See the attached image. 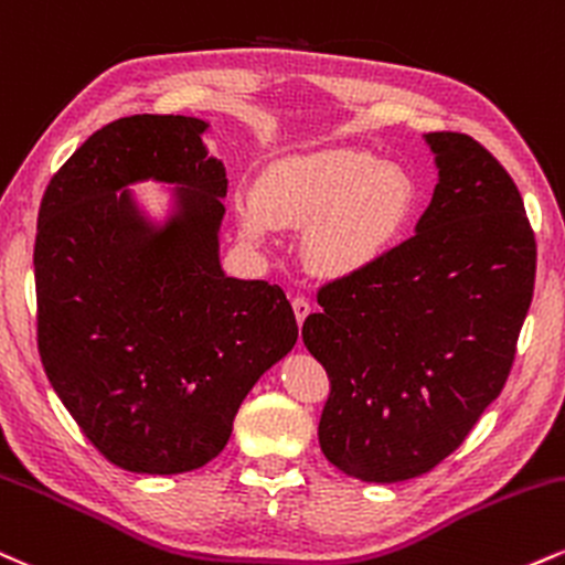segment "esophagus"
<instances>
[{
  "label": "esophagus",
  "instance_id": "esophagus-1",
  "mask_svg": "<svg viewBox=\"0 0 565 565\" xmlns=\"http://www.w3.org/2000/svg\"><path fill=\"white\" fill-rule=\"evenodd\" d=\"M291 308H295V318H297V323H305V318L310 316V302L305 300V297H295V300H291Z\"/></svg>",
  "mask_w": 565,
  "mask_h": 565
}]
</instances>
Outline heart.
Instances as JSON below:
<instances>
[{
    "label": "heart",
    "mask_w": 565,
    "mask_h": 565,
    "mask_svg": "<svg viewBox=\"0 0 565 565\" xmlns=\"http://www.w3.org/2000/svg\"><path fill=\"white\" fill-rule=\"evenodd\" d=\"M416 205V181L399 166L360 149H326L270 166L257 200H236V221L253 244L268 242L274 226L308 228L302 257L312 274L352 278L397 247Z\"/></svg>",
    "instance_id": "obj_1"
}]
</instances>
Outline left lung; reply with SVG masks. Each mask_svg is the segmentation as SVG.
<instances>
[{
	"mask_svg": "<svg viewBox=\"0 0 565 565\" xmlns=\"http://www.w3.org/2000/svg\"><path fill=\"white\" fill-rule=\"evenodd\" d=\"M437 186L416 236L318 291L302 342L331 379L318 441L394 484L458 450L511 373L536 244L511 175L466 134H424Z\"/></svg>",
	"mask_w": 565,
	"mask_h": 565,
	"instance_id": "8db88e82",
	"label": "left lung"
}]
</instances>
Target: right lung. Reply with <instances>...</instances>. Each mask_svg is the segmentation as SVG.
<instances>
[{
    "mask_svg": "<svg viewBox=\"0 0 565 565\" xmlns=\"http://www.w3.org/2000/svg\"><path fill=\"white\" fill-rule=\"evenodd\" d=\"M192 115L99 128L39 207V352L81 431L134 473L194 471L226 447L249 390L297 342L281 287L221 265L226 168ZM163 190L158 214L136 182Z\"/></svg>",
    "mask_w": 565,
    "mask_h": 565,
    "instance_id": "1",
    "label": "right lung"
}]
</instances>
